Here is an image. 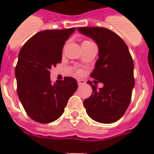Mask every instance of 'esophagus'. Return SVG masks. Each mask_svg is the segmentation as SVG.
I'll return each mask as SVG.
<instances>
[{"label":"esophagus","instance_id":"obj_1","mask_svg":"<svg viewBox=\"0 0 154 154\" xmlns=\"http://www.w3.org/2000/svg\"><path fill=\"white\" fill-rule=\"evenodd\" d=\"M77 83H78V86H82V85H84V84L86 83V82L84 80H82V79H78V80H77Z\"/></svg>","mask_w":154,"mask_h":154}]
</instances>
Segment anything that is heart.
I'll use <instances>...</instances> for the list:
<instances>
[{
    "mask_svg": "<svg viewBox=\"0 0 154 154\" xmlns=\"http://www.w3.org/2000/svg\"><path fill=\"white\" fill-rule=\"evenodd\" d=\"M90 43H92V42H91V41H89V40H84L83 42H82V44H90ZM78 72H79V73H81L80 71H79Z\"/></svg>",
    "mask_w": 154,
    "mask_h": 154,
    "instance_id": "heart-1",
    "label": "heart"
}]
</instances>
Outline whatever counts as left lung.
Segmentation results:
<instances>
[{
    "label": "left lung",
    "mask_w": 154,
    "mask_h": 154,
    "mask_svg": "<svg viewBox=\"0 0 154 154\" xmlns=\"http://www.w3.org/2000/svg\"><path fill=\"white\" fill-rule=\"evenodd\" d=\"M77 30L98 46L99 58L91 77L103 83L98 89L88 82L92 94L83 101L87 115L97 122H116L129 106L134 87V62L129 48L119 35L108 29L82 27Z\"/></svg>",
    "instance_id": "obj_1"
}]
</instances>
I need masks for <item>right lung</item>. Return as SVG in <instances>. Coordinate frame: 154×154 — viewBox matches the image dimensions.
<instances>
[{
  "label": "right lung",
  "mask_w": 154,
  "mask_h": 154,
  "mask_svg": "<svg viewBox=\"0 0 154 154\" xmlns=\"http://www.w3.org/2000/svg\"><path fill=\"white\" fill-rule=\"evenodd\" d=\"M76 28L48 29L29 38L19 53L15 75L19 99L32 119L48 124L64 112L67 101L77 89L72 77L52 84L49 70L62 61L66 41Z\"/></svg>",
  "instance_id": "obj_1"
}]
</instances>
